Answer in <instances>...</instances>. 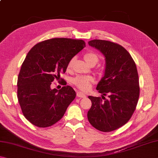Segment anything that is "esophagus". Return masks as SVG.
Here are the masks:
<instances>
[{"mask_svg": "<svg viewBox=\"0 0 158 158\" xmlns=\"http://www.w3.org/2000/svg\"><path fill=\"white\" fill-rule=\"evenodd\" d=\"M77 96L78 98H84L86 97V95H85L84 93H83L81 92H77Z\"/></svg>", "mask_w": 158, "mask_h": 158, "instance_id": "obj_1", "label": "esophagus"}]
</instances>
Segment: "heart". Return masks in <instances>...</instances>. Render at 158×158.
Masks as SVG:
<instances>
[{"label":"heart","instance_id":"obj_1","mask_svg":"<svg viewBox=\"0 0 158 158\" xmlns=\"http://www.w3.org/2000/svg\"><path fill=\"white\" fill-rule=\"evenodd\" d=\"M85 62L89 65L90 64H96L98 61V56L94 52H88L85 53L84 56ZM75 61V58H72L68 63V69H71L73 64ZM95 81V79L93 77L90 76H77L73 79V83L74 85L78 88L79 89L83 91H88L91 87L92 84Z\"/></svg>","mask_w":158,"mask_h":158}]
</instances>
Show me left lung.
Listing matches in <instances>:
<instances>
[{"instance_id":"8db88e82","label":"left lung","mask_w":158,"mask_h":158,"mask_svg":"<svg viewBox=\"0 0 158 158\" xmlns=\"http://www.w3.org/2000/svg\"><path fill=\"white\" fill-rule=\"evenodd\" d=\"M90 47L105 57V72L96 89L102 97L89 96L92 106L87 116L92 126L102 132L118 129L132 117L139 97L137 66L121 45L107 40H93ZM108 95L109 99L104 95Z\"/></svg>"}]
</instances>
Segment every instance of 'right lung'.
Segmentation results:
<instances>
[{
	"label": "right lung",
	"mask_w": 158,
	"mask_h": 158,
	"mask_svg": "<svg viewBox=\"0 0 158 158\" xmlns=\"http://www.w3.org/2000/svg\"><path fill=\"white\" fill-rule=\"evenodd\" d=\"M85 47L82 40L52 38L29 51L18 76L17 98L23 116L32 124L47 127L62 118L76 93L69 85L57 90L51 89V84Z\"/></svg>",
	"instance_id": "right-lung-1"
}]
</instances>
